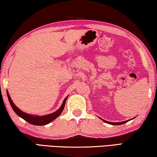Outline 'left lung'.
Returning <instances> with one entry per match:
<instances>
[{"label":"left lung","instance_id":"left-lung-1","mask_svg":"<svg viewBox=\"0 0 157 157\" xmlns=\"http://www.w3.org/2000/svg\"><path fill=\"white\" fill-rule=\"evenodd\" d=\"M135 117L132 118V119H134ZM99 118H100V119H101V120H102L103 121H104V122L108 123V124H112V125H120V124H124V123L127 122H129V121H130V120H126V121H124V122H109V121H106V120H104L101 119V117H99Z\"/></svg>","mask_w":157,"mask_h":157}]
</instances>
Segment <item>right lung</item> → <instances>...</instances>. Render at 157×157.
Masks as SVG:
<instances>
[{"label":"right lung","mask_w":157,"mask_h":157,"mask_svg":"<svg viewBox=\"0 0 157 157\" xmlns=\"http://www.w3.org/2000/svg\"><path fill=\"white\" fill-rule=\"evenodd\" d=\"M7 98H8L9 101L10 103V105H11L12 109L14 110L15 113H16L19 117H21L22 119L25 120L26 122H29L30 124H33V125H37V126H42V125H46L47 124H49L50 122L53 121L56 117H58L59 115L62 113V112H63L64 108H65V101L68 97V96L66 97V98L64 99V101L63 102V104H62L61 106L60 107V109H58L56 112L51 114L46 115H37L28 114L25 112H23L21 110H20L19 108H18L16 105L14 104V102L12 101V100L11 99V97H10V94L8 93V91L7 90Z\"/></svg>","instance_id":"right-lung-1"}]
</instances>
